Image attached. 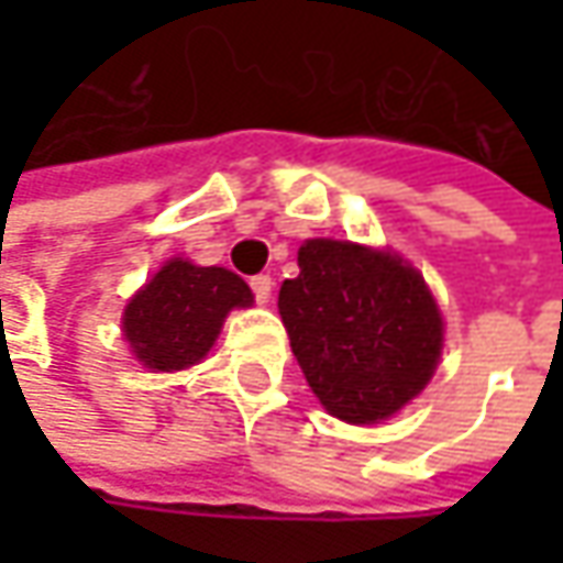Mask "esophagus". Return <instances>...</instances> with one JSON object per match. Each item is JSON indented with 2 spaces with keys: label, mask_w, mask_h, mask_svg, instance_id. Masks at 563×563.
<instances>
[{
  "label": "esophagus",
  "mask_w": 563,
  "mask_h": 563,
  "mask_svg": "<svg viewBox=\"0 0 563 563\" xmlns=\"http://www.w3.org/2000/svg\"><path fill=\"white\" fill-rule=\"evenodd\" d=\"M272 275H253L250 278V288H253V297L260 300V303H269V297H272Z\"/></svg>",
  "instance_id": "obj_1"
}]
</instances>
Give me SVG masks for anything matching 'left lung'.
Listing matches in <instances>:
<instances>
[{"instance_id": "8db88e82", "label": "left lung", "mask_w": 563, "mask_h": 563, "mask_svg": "<svg viewBox=\"0 0 563 563\" xmlns=\"http://www.w3.org/2000/svg\"><path fill=\"white\" fill-rule=\"evenodd\" d=\"M278 291L291 351L319 404L344 422L388 420L442 357L444 322L422 275L398 253L313 238Z\"/></svg>"}]
</instances>
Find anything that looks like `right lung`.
<instances>
[{"mask_svg":"<svg viewBox=\"0 0 563 563\" xmlns=\"http://www.w3.org/2000/svg\"><path fill=\"white\" fill-rule=\"evenodd\" d=\"M250 303L253 294L241 275L175 256L128 300L121 332L146 369L175 373L200 363L212 351L225 316Z\"/></svg>","mask_w":563,"mask_h":563,"instance_id":"1","label":"right lung"}]
</instances>
